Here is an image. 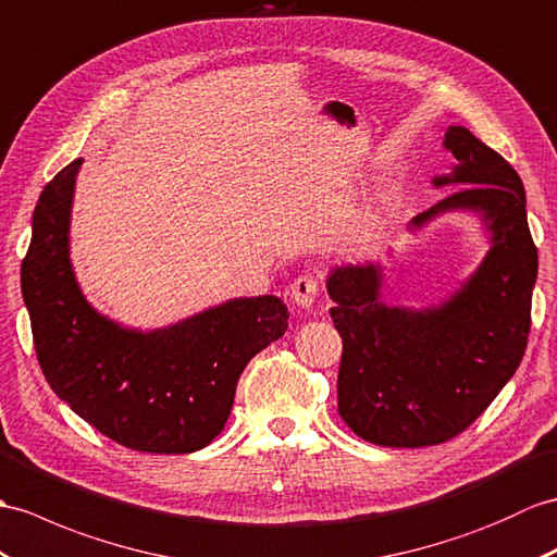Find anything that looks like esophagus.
Returning a JSON list of instances; mask_svg holds the SVG:
<instances>
[{
    "label": "esophagus",
    "instance_id": "34e87169",
    "mask_svg": "<svg viewBox=\"0 0 557 557\" xmlns=\"http://www.w3.org/2000/svg\"><path fill=\"white\" fill-rule=\"evenodd\" d=\"M318 299V280L315 275H301L299 280H294L292 284V301L299 308H313Z\"/></svg>",
    "mask_w": 557,
    "mask_h": 557
}]
</instances>
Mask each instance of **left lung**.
<instances>
[{"label": "left lung", "mask_w": 557, "mask_h": 557, "mask_svg": "<svg viewBox=\"0 0 557 557\" xmlns=\"http://www.w3.org/2000/svg\"><path fill=\"white\" fill-rule=\"evenodd\" d=\"M444 149L454 173L432 185L460 189L412 218L410 232L448 211L482 218L491 247L460 289L438 306L406 308L382 301L380 263L327 275L330 315L344 342L339 416L377 446H436L468 430L515 374L532 327L539 253L522 180L462 125L448 127Z\"/></svg>", "instance_id": "8db88e82"}]
</instances>
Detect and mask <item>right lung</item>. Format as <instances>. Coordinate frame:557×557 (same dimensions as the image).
<instances>
[{
  "label": "right lung",
  "instance_id": "right-lung-1",
  "mask_svg": "<svg viewBox=\"0 0 557 557\" xmlns=\"http://www.w3.org/2000/svg\"><path fill=\"white\" fill-rule=\"evenodd\" d=\"M75 159L42 189L21 265L37 360L54 394L115 444L194 454L223 432L239 374L287 330L277 296L230 299L159 330L123 327L92 308L71 263Z\"/></svg>",
  "mask_w": 557,
  "mask_h": 557
}]
</instances>
